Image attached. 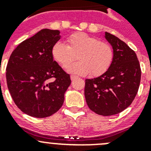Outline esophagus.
I'll use <instances>...</instances> for the list:
<instances>
[{
    "label": "esophagus",
    "mask_w": 151,
    "mask_h": 151,
    "mask_svg": "<svg viewBox=\"0 0 151 151\" xmlns=\"http://www.w3.org/2000/svg\"><path fill=\"white\" fill-rule=\"evenodd\" d=\"M76 78H77V76H73V75H72L71 76H70V78H71L72 81H73V80H74Z\"/></svg>",
    "instance_id": "34e87169"
}]
</instances>
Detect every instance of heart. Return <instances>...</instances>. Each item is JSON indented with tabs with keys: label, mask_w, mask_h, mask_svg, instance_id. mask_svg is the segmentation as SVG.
I'll return each instance as SVG.
<instances>
[{
	"label": "heart",
	"mask_w": 151,
	"mask_h": 151,
	"mask_svg": "<svg viewBox=\"0 0 151 151\" xmlns=\"http://www.w3.org/2000/svg\"><path fill=\"white\" fill-rule=\"evenodd\" d=\"M67 45L58 41L51 49V55L61 67L66 69L77 56L79 61L67 71L73 74L97 77L106 73L113 60V50L106 42L86 33L72 35L66 39Z\"/></svg>",
	"instance_id": "obj_1"
}]
</instances>
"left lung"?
<instances>
[{
    "label": "left lung",
    "mask_w": 151,
    "mask_h": 151,
    "mask_svg": "<svg viewBox=\"0 0 151 151\" xmlns=\"http://www.w3.org/2000/svg\"><path fill=\"white\" fill-rule=\"evenodd\" d=\"M104 37L113 47V62L106 73L85 80V97L91 110L107 116L130 106L139 88L141 71L134 50L110 33L106 32Z\"/></svg>",
    "instance_id": "obj_1"
}]
</instances>
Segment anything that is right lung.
<instances>
[{
	"label": "right lung",
	"mask_w": 151,
	"mask_h": 151,
	"mask_svg": "<svg viewBox=\"0 0 151 151\" xmlns=\"http://www.w3.org/2000/svg\"><path fill=\"white\" fill-rule=\"evenodd\" d=\"M60 31L44 29L12 52L6 66V83L17 107L31 116L45 118L60 109L71 84L69 75L51 55L60 39Z\"/></svg>",
	"instance_id": "1"
}]
</instances>
